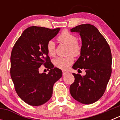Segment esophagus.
<instances>
[{
    "mask_svg": "<svg viewBox=\"0 0 120 120\" xmlns=\"http://www.w3.org/2000/svg\"><path fill=\"white\" fill-rule=\"evenodd\" d=\"M68 73V72H67V71H63V75H66V74H67Z\"/></svg>",
    "mask_w": 120,
    "mask_h": 120,
    "instance_id": "esophagus-1",
    "label": "esophagus"
}]
</instances>
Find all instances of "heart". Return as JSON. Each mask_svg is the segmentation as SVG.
<instances>
[{
  "mask_svg": "<svg viewBox=\"0 0 120 120\" xmlns=\"http://www.w3.org/2000/svg\"><path fill=\"white\" fill-rule=\"evenodd\" d=\"M58 41L61 43L68 46V53L78 56L81 53V46L77 41V37L67 31H63L57 38ZM47 52L50 56L55 54V43L53 41L48 42L46 45ZM73 55L70 54L67 57H59L56 58L53 61L54 66L61 70H67L74 61Z\"/></svg>",
  "mask_w": 120,
  "mask_h": 120,
  "instance_id": "obj_1",
  "label": "heart"
}]
</instances>
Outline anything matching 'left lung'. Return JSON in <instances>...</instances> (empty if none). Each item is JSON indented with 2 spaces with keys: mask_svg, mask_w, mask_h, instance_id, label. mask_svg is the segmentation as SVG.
<instances>
[{
  "mask_svg": "<svg viewBox=\"0 0 120 120\" xmlns=\"http://www.w3.org/2000/svg\"><path fill=\"white\" fill-rule=\"evenodd\" d=\"M70 31L79 33L82 41L81 55L72 68H83L86 72L83 76L72 74L75 81L70 85V94L81 103H94L103 96L112 74L110 48L94 25L81 24Z\"/></svg>",
  "mask_w": 120,
  "mask_h": 120,
  "instance_id": "left-lung-1",
  "label": "left lung"
}]
</instances>
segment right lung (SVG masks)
I'll list each match as a JSON object with an SVG mask.
<instances>
[{"mask_svg": "<svg viewBox=\"0 0 120 120\" xmlns=\"http://www.w3.org/2000/svg\"><path fill=\"white\" fill-rule=\"evenodd\" d=\"M60 30L30 26L24 30L12 49L11 78L19 97L31 106L47 102L52 96L54 83L62 77V71L50 61L46 49L48 42ZM42 64L50 69L47 75L38 72Z\"/></svg>", "mask_w": 120, "mask_h": 120, "instance_id": "right-lung-1", "label": "right lung"}]
</instances>
